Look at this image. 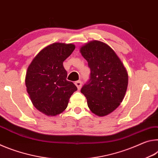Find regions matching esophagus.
Masks as SVG:
<instances>
[{"instance_id":"esophagus-1","label":"esophagus","mask_w":158,"mask_h":158,"mask_svg":"<svg viewBox=\"0 0 158 158\" xmlns=\"http://www.w3.org/2000/svg\"><path fill=\"white\" fill-rule=\"evenodd\" d=\"M76 85V86L77 87V89H78L79 90L81 89V85H82V83L81 81H75V83H74Z\"/></svg>"}]
</instances>
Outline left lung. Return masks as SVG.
<instances>
[{
  "label": "left lung",
  "mask_w": 158,
  "mask_h": 158,
  "mask_svg": "<svg viewBox=\"0 0 158 158\" xmlns=\"http://www.w3.org/2000/svg\"><path fill=\"white\" fill-rule=\"evenodd\" d=\"M90 69V79L81 89L93 114L105 116L120 105L126 93L128 75L114 51L100 41L80 49Z\"/></svg>",
  "instance_id": "1"
}]
</instances>
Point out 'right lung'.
I'll return each instance as SVG.
<instances>
[{"label":"right lung","mask_w":158,"mask_h":158,"mask_svg":"<svg viewBox=\"0 0 158 158\" xmlns=\"http://www.w3.org/2000/svg\"><path fill=\"white\" fill-rule=\"evenodd\" d=\"M75 49L73 44L53 43L37 54L28 66L26 85L32 103L47 116H56L65 110L71 95L77 90L66 79L63 61Z\"/></svg>","instance_id":"obj_1"}]
</instances>
